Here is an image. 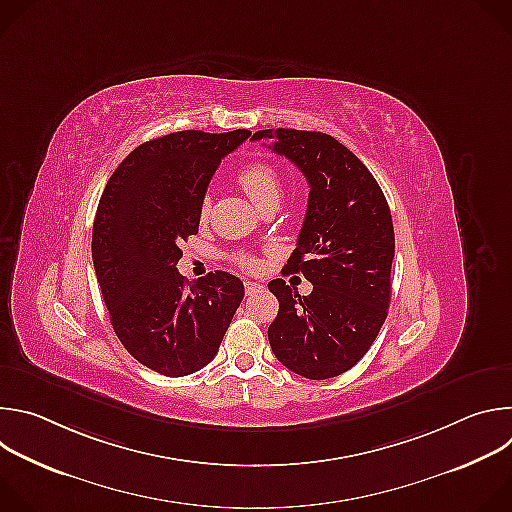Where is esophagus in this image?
Wrapping results in <instances>:
<instances>
[{"label":"esophagus","mask_w":512,"mask_h":512,"mask_svg":"<svg viewBox=\"0 0 512 512\" xmlns=\"http://www.w3.org/2000/svg\"><path fill=\"white\" fill-rule=\"evenodd\" d=\"M261 289H263V285L257 283V281H245V294L247 296H253V294H257V291H261Z\"/></svg>","instance_id":"obj_1"}]
</instances>
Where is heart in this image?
Returning <instances> with one entry per match:
<instances>
[{
  "label": "heart",
  "instance_id": "1",
  "mask_svg": "<svg viewBox=\"0 0 512 512\" xmlns=\"http://www.w3.org/2000/svg\"><path fill=\"white\" fill-rule=\"evenodd\" d=\"M237 182L259 210L277 208L279 202L283 200V178L277 172V168L267 162H251L243 166L237 174ZM208 208V200H204L200 206L202 218L208 214ZM237 263L241 267H251L253 259L247 255H239Z\"/></svg>",
  "mask_w": 512,
  "mask_h": 512
}]
</instances>
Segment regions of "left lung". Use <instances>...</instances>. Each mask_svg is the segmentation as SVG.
I'll list each match as a JSON object with an SVG mask.
<instances>
[{
	"label": "left lung",
	"mask_w": 512,
	"mask_h": 512,
	"mask_svg": "<svg viewBox=\"0 0 512 512\" xmlns=\"http://www.w3.org/2000/svg\"><path fill=\"white\" fill-rule=\"evenodd\" d=\"M271 150L294 162L310 184L298 245L285 269L314 285L300 296L283 279L269 281L279 302L267 336L291 373L312 381L338 377L367 354L387 318L393 218L387 198L348 148L332 135L300 129H263Z\"/></svg>",
	"instance_id": "obj_1"
}]
</instances>
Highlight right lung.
I'll use <instances>...</instances> for the list:
<instances>
[{"label":"right lung","instance_id":"1","mask_svg":"<svg viewBox=\"0 0 512 512\" xmlns=\"http://www.w3.org/2000/svg\"><path fill=\"white\" fill-rule=\"evenodd\" d=\"M249 129H196L145 141L109 178L93 223V265L125 350L166 377L208 364L245 296L243 281L214 271L188 283L180 241L198 233L206 186Z\"/></svg>","mask_w":512,"mask_h":512}]
</instances>
